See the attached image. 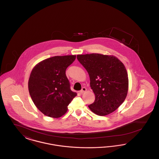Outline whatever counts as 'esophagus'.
<instances>
[{
    "mask_svg": "<svg viewBox=\"0 0 159 159\" xmlns=\"http://www.w3.org/2000/svg\"><path fill=\"white\" fill-rule=\"evenodd\" d=\"M86 88H85V87H83V88H82V90L81 91H80V93H84V92H86Z\"/></svg>",
    "mask_w": 159,
    "mask_h": 159,
    "instance_id": "1",
    "label": "esophagus"
}]
</instances>
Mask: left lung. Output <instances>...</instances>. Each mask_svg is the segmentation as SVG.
Listing matches in <instances>:
<instances>
[{"instance_id": "obj_1", "label": "left lung", "mask_w": 159, "mask_h": 159, "mask_svg": "<svg viewBox=\"0 0 159 159\" xmlns=\"http://www.w3.org/2000/svg\"><path fill=\"white\" fill-rule=\"evenodd\" d=\"M77 58L88 71L93 103L88 106L98 116L114 111L123 102L128 91V76L123 64L116 57L99 53L78 55Z\"/></svg>"}]
</instances>
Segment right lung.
I'll return each instance as SVG.
<instances>
[{
  "label": "right lung",
  "instance_id": "right-lung-1",
  "mask_svg": "<svg viewBox=\"0 0 159 159\" xmlns=\"http://www.w3.org/2000/svg\"><path fill=\"white\" fill-rule=\"evenodd\" d=\"M76 55L55 56L38 63L31 72L29 91L34 104L46 116L60 117L77 93L70 89L66 69Z\"/></svg>",
  "mask_w": 159,
  "mask_h": 159
}]
</instances>
